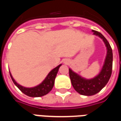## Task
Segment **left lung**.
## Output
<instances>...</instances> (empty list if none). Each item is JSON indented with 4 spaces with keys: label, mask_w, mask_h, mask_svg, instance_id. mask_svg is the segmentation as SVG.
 <instances>
[{
    "label": "left lung",
    "mask_w": 121,
    "mask_h": 121,
    "mask_svg": "<svg viewBox=\"0 0 121 121\" xmlns=\"http://www.w3.org/2000/svg\"><path fill=\"white\" fill-rule=\"evenodd\" d=\"M92 31L93 34L98 35L103 40L107 48L106 57L100 73L94 78L87 80L79 76L71 69H69V76L74 89L80 95L86 96L95 95L106 85L112 75L113 65V52L112 47L108 40L101 33L95 30Z\"/></svg>",
    "instance_id": "left-lung-1"
}]
</instances>
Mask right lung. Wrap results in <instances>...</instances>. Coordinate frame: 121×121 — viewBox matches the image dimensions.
Masks as SVG:
<instances>
[{
  "label": "right lung",
  "mask_w": 121,
  "mask_h": 121,
  "mask_svg": "<svg viewBox=\"0 0 121 121\" xmlns=\"http://www.w3.org/2000/svg\"><path fill=\"white\" fill-rule=\"evenodd\" d=\"M61 65V64L59 65L58 67H56V68L50 71L41 84H40L37 86L31 87V88L25 87L17 84V82L15 81L13 78L12 77L11 73H9V74H10V76L12 79V81L13 82L15 85L22 91L23 93L28 96H31V97H40V96H44L45 95H47L52 90L53 86H54V84L56 76L57 75L59 68Z\"/></svg>",
  "instance_id": "right-lung-1"
}]
</instances>
